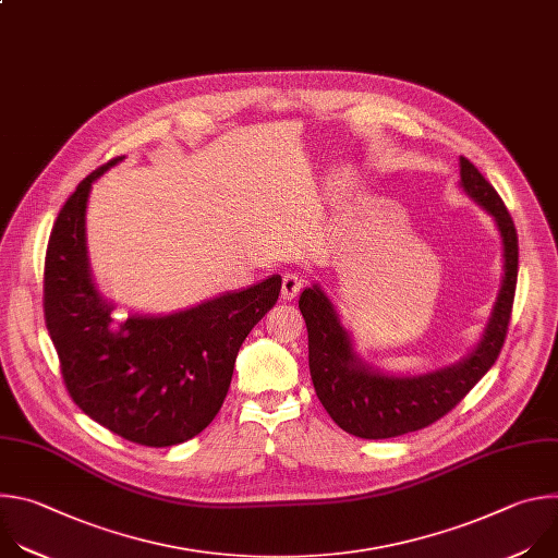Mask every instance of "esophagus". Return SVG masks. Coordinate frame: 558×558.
<instances>
[{"label": "esophagus", "mask_w": 558, "mask_h": 558, "mask_svg": "<svg viewBox=\"0 0 558 558\" xmlns=\"http://www.w3.org/2000/svg\"><path fill=\"white\" fill-rule=\"evenodd\" d=\"M306 287V278L298 274H284L282 276V298L293 300L302 289Z\"/></svg>", "instance_id": "34e87169"}]
</instances>
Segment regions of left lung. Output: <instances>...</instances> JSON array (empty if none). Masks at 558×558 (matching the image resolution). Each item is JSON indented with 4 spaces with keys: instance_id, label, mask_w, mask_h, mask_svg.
<instances>
[{
    "instance_id": "obj_1",
    "label": "left lung",
    "mask_w": 558,
    "mask_h": 558,
    "mask_svg": "<svg viewBox=\"0 0 558 558\" xmlns=\"http://www.w3.org/2000/svg\"><path fill=\"white\" fill-rule=\"evenodd\" d=\"M459 174L463 192L495 218L504 245V276L493 313L480 342L465 357L420 375L384 373L360 357L336 304L320 284L306 287L300 295L317 400L342 430L355 437L388 439L430 426L463 400L501 353L519 271L517 229L501 196L465 156L459 158Z\"/></svg>"
}]
</instances>
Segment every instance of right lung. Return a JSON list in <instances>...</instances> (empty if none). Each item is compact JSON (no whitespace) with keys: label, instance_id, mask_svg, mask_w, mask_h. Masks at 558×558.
Here are the masks:
<instances>
[{"label":"right lung","instance_id":"1","mask_svg":"<svg viewBox=\"0 0 558 558\" xmlns=\"http://www.w3.org/2000/svg\"><path fill=\"white\" fill-rule=\"evenodd\" d=\"M61 207L46 252L44 313L74 404L114 435L151 448L183 444L218 415L235 355L276 304L282 278L227 291L174 313H130L101 295L90 269L86 209L93 183Z\"/></svg>","mask_w":558,"mask_h":558}]
</instances>
